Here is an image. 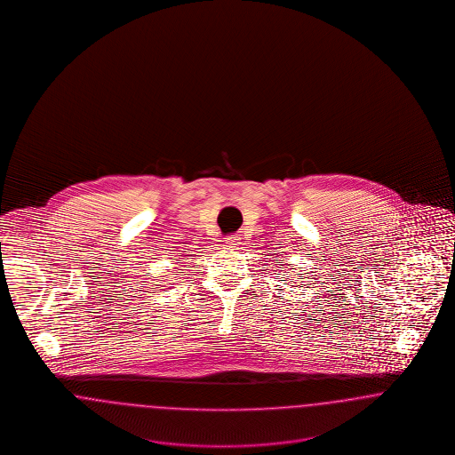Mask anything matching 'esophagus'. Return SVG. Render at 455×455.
<instances>
[{
  "mask_svg": "<svg viewBox=\"0 0 455 455\" xmlns=\"http://www.w3.org/2000/svg\"><path fill=\"white\" fill-rule=\"evenodd\" d=\"M225 243H227L228 247H237L238 237H235V235H227V237H225Z\"/></svg>",
  "mask_w": 455,
  "mask_h": 455,
  "instance_id": "obj_1",
  "label": "esophagus"
}]
</instances>
